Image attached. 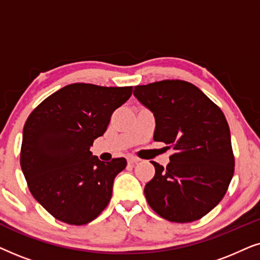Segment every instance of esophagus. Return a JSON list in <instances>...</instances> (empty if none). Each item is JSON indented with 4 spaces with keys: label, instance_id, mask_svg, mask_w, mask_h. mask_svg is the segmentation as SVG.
Returning a JSON list of instances; mask_svg holds the SVG:
<instances>
[{
    "label": "esophagus",
    "instance_id": "esophagus-1",
    "mask_svg": "<svg viewBox=\"0 0 260 260\" xmlns=\"http://www.w3.org/2000/svg\"><path fill=\"white\" fill-rule=\"evenodd\" d=\"M138 162H140V158L134 157V156H129V157H127V163H129V165H137Z\"/></svg>",
    "mask_w": 260,
    "mask_h": 260
}]
</instances>
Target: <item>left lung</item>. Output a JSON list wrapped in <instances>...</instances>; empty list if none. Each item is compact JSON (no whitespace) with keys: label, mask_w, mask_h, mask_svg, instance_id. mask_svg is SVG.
I'll return each instance as SVG.
<instances>
[{"label":"left lung","mask_w":260,"mask_h":260,"mask_svg":"<svg viewBox=\"0 0 260 260\" xmlns=\"http://www.w3.org/2000/svg\"><path fill=\"white\" fill-rule=\"evenodd\" d=\"M134 95L154 113V141L175 150L166 168L151 162L155 176L144 188L149 206L173 222L201 219L221 201L233 177L225 115L200 88L183 80L138 85Z\"/></svg>","instance_id":"1"}]
</instances>
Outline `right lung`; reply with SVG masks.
Segmentation results:
<instances>
[{"label":"right lung","instance_id":"right-lung-1","mask_svg":"<svg viewBox=\"0 0 260 260\" xmlns=\"http://www.w3.org/2000/svg\"><path fill=\"white\" fill-rule=\"evenodd\" d=\"M133 86L67 85L33 110L23 126L20 163L39 204L60 221L85 225L104 211L124 157L103 162L90 151Z\"/></svg>","mask_w":260,"mask_h":260}]
</instances>
